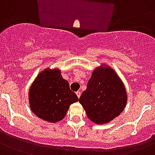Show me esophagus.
Returning <instances> with one entry per match:
<instances>
[{
	"instance_id": "1",
	"label": "esophagus",
	"mask_w": 155,
	"mask_h": 155,
	"mask_svg": "<svg viewBox=\"0 0 155 155\" xmlns=\"http://www.w3.org/2000/svg\"><path fill=\"white\" fill-rule=\"evenodd\" d=\"M76 94H77V96H78V97H81V91H77Z\"/></svg>"
}]
</instances>
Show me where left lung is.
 I'll list each match as a JSON object with an SVG mask.
<instances>
[{"instance_id":"8db88e82","label":"left lung","mask_w":155,"mask_h":155,"mask_svg":"<svg viewBox=\"0 0 155 155\" xmlns=\"http://www.w3.org/2000/svg\"><path fill=\"white\" fill-rule=\"evenodd\" d=\"M88 118L96 124H106L123 111L127 90L116 72L107 65L96 68L79 98Z\"/></svg>"}]
</instances>
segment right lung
<instances>
[{
    "mask_svg": "<svg viewBox=\"0 0 155 155\" xmlns=\"http://www.w3.org/2000/svg\"><path fill=\"white\" fill-rule=\"evenodd\" d=\"M31 110L49 122H58L65 117L70 106L78 101L76 94L63 78L59 69L47 68L31 85L28 92Z\"/></svg>",
    "mask_w": 155,
    "mask_h": 155,
    "instance_id": "right-lung-1",
    "label": "right lung"
}]
</instances>
